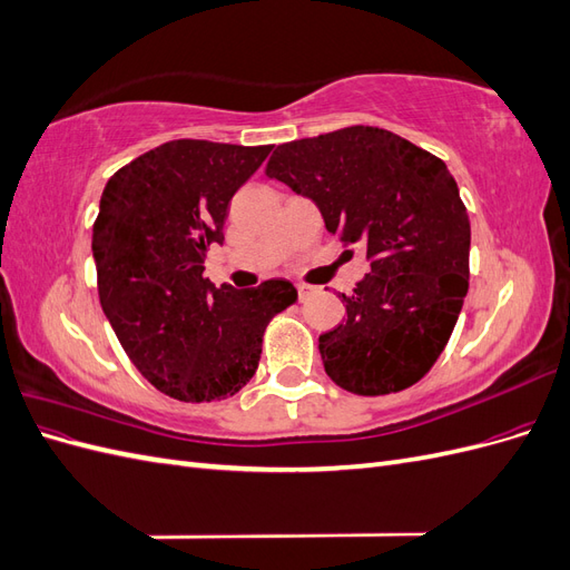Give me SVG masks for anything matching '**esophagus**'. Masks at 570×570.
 <instances>
[{"label": "esophagus", "instance_id": "1", "mask_svg": "<svg viewBox=\"0 0 570 570\" xmlns=\"http://www.w3.org/2000/svg\"><path fill=\"white\" fill-rule=\"evenodd\" d=\"M316 292V287L314 285H306V283H299L297 285V295H299V302H306L308 297H312Z\"/></svg>", "mask_w": 570, "mask_h": 570}]
</instances>
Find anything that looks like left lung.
Wrapping results in <instances>:
<instances>
[{"instance_id":"8db88e82","label":"left lung","mask_w":570,"mask_h":570,"mask_svg":"<svg viewBox=\"0 0 570 570\" xmlns=\"http://www.w3.org/2000/svg\"><path fill=\"white\" fill-rule=\"evenodd\" d=\"M266 176L314 199L327 233L371 262L342 295L347 321L318 337L325 373L361 396L416 385L452 337L471 275L469 212L444 161L350 126L278 145Z\"/></svg>"}]
</instances>
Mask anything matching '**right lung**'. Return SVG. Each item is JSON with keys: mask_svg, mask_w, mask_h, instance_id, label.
<instances>
[{"mask_svg": "<svg viewBox=\"0 0 570 570\" xmlns=\"http://www.w3.org/2000/svg\"><path fill=\"white\" fill-rule=\"evenodd\" d=\"M273 145L170 140L118 168L92 228L101 308L128 358L178 402L228 400L262 358L266 325L297 302L289 281L216 287L204 258L223 245L233 195Z\"/></svg>", "mask_w": 570, "mask_h": 570, "instance_id": "1", "label": "right lung"}]
</instances>
